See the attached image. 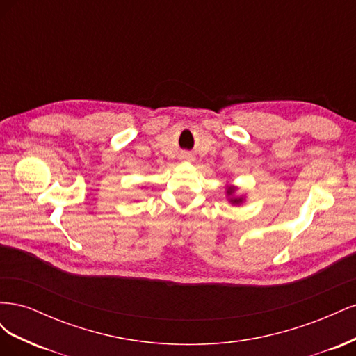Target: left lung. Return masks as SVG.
I'll list each match as a JSON object with an SVG mask.
<instances>
[{
  "mask_svg": "<svg viewBox=\"0 0 356 356\" xmlns=\"http://www.w3.org/2000/svg\"><path fill=\"white\" fill-rule=\"evenodd\" d=\"M236 191H238V187L234 186H227L225 187V193H227V199L232 204H241L243 203L245 197L243 196H236Z\"/></svg>",
  "mask_w": 356,
  "mask_h": 356,
  "instance_id": "obj_1",
  "label": "left lung"
}]
</instances>
